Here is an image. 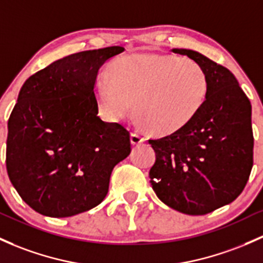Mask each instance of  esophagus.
I'll use <instances>...</instances> for the list:
<instances>
[{"label":"esophagus","instance_id":"1","mask_svg":"<svg viewBox=\"0 0 263 263\" xmlns=\"http://www.w3.org/2000/svg\"><path fill=\"white\" fill-rule=\"evenodd\" d=\"M130 142L133 145H139V144H142L145 142V138L143 137V135H140L139 133H132L130 135Z\"/></svg>","mask_w":263,"mask_h":263}]
</instances>
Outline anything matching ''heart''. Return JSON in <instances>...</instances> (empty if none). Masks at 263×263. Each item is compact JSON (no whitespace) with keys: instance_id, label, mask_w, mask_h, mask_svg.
Returning a JSON list of instances; mask_svg holds the SVG:
<instances>
[{"instance_id":"1","label":"heart","mask_w":263,"mask_h":263,"mask_svg":"<svg viewBox=\"0 0 263 263\" xmlns=\"http://www.w3.org/2000/svg\"><path fill=\"white\" fill-rule=\"evenodd\" d=\"M207 72L189 59L160 53H134L118 59L106 78L95 84L99 114L110 123L125 119L134 105L137 120L157 134L187 126L204 106Z\"/></svg>"}]
</instances>
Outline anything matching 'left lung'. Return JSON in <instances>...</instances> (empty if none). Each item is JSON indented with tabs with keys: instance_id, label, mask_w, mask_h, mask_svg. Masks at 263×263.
Here are the masks:
<instances>
[{
	"instance_id": "left-lung-1",
	"label": "left lung",
	"mask_w": 263,
	"mask_h": 263,
	"mask_svg": "<svg viewBox=\"0 0 263 263\" xmlns=\"http://www.w3.org/2000/svg\"><path fill=\"white\" fill-rule=\"evenodd\" d=\"M204 69L210 90L187 126L151 139L155 163L152 187L168 207L202 216L230 204L243 191L253 165L252 108L228 69L188 49H173Z\"/></svg>"
}]
</instances>
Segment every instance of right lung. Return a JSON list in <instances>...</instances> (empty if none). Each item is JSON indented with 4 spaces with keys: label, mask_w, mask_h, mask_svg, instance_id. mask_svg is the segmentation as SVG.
Masks as SVG:
<instances>
[{
    "label": "right lung",
    "mask_w": 263,
    "mask_h": 263,
    "mask_svg": "<svg viewBox=\"0 0 263 263\" xmlns=\"http://www.w3.org/2000/svg\"><path fill=\"white\" fill-rule=\"evenodd\" d=\"M124 47L87 50L31 75L8 119L6 166L32 210L64 218L103 202L114 166L130 154V135L98 117L94 86L104 63Z\"/></svg>",
    "instance_id": "obj_1"
}]
</instances>
